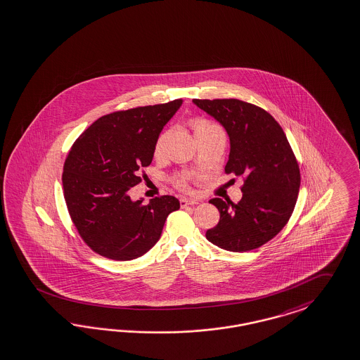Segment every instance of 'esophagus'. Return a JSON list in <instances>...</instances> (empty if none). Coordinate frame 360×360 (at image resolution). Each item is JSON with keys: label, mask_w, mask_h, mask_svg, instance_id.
Segmentation results:
<instances>
[{"label": "esophagus", "mask_w": 360, "mask_h": 360, "mask_svg": "<svg viewBox=\"0 0 360 360\" xmlns=\"http://www.w3.org/2000/svg\"><path fill=\"white\" fill-rule=\"evenodd\" d=\"M196 204H199V201H198V200L186 199V198H181V199H180V205H181V207H186V205H196Z\"/></svg>", "instance_id": "1"}]
</instances>
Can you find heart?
<instances>
[{"mask_svg": "<svg viewBox=\"0 0 360 360\" xmlns=\"http://www.w3.org/2000/svg\"><path fill=\"white\" fill-rule=\"evenodd\" d=\"M192 127H193V131H195L196 137H200L201 134H211V132H214V131H221V128H220L217 124L211 122V121L202 120V119L193 121V122H192ZM168 134H169L168 132H164V134H161L160 136L158 137V140H156V143H155V148H153V155H155V158H161V156L164 155L165 144H167V140H168ZM176 183L180 186H186V176L177 177V179H176Z\"/></svg>", "mask_w": 360, "mask_h": 360, "instance_id": "1", "label": "heart"}]
</instances>
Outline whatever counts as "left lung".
I'll return each mask as SVG.
<instances>
[{"label":"left lung","mask_w":360,"mask_h":360,"mask_svg":"<svg viewBox=\"0 0 360 360\" xmlns=\"http://www.w3.org/2000/svg\"><path fill=\"white\" fill-rule=\"evenodd\" d=\"M219 121L229 137L226 174L244 177L243 198L210 200L219 212L217 226L207 231L212 244L231 252L259 248L275 238L292 214L300 171L279 122L268 112L236 98L193 100Z\"/></svg>","instance_id":"left-lung-1"}]
</instances>
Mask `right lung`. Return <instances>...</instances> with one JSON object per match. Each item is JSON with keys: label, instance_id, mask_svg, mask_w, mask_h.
Returning <instances> with one entry per match:
<instances>
[{"label": "right lung", "instance_id": "1", "mask_svg": "<svg viewBox=\"0 0 360 360\" xmlns=\"http://www.w3.org/2000/svg\"><path fill=\"white\" fill-rule=\"evenodd\" d=\"M183 100L134 108L100 117L68 153L63 186L68 211L82 240L113 260H134L160 239L168 214L180 208L174 196L131 199L139 171L153 159L164 125Z\"/></svg>", "mask_w": 360, "mask_h": 360}]
</instances>
